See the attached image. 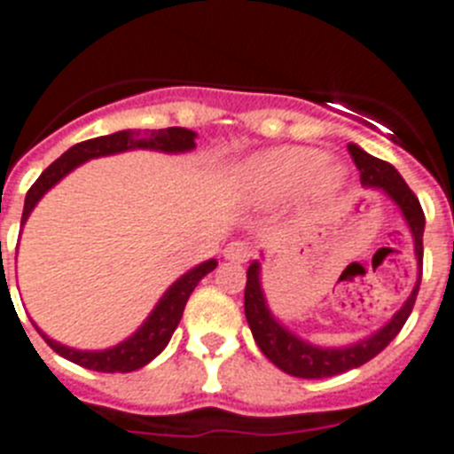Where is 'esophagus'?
Here are the masks:
<instances>
[{
    "label": "esophagus",
    "instance_id": "obj_1",
    "mask_svg": "<svg viewBox=\"0 0 454 454\" xmlns=\"http://www.w3.org/2000/svg\"><path fill=\"white\" fill-rule=\"evenodd\" d=\"M247 257H250V246L246 241H231L224 247V259H230V262L243 264V262H247Z\"/></svg>",
    "mask_w": 454,
    "mask_h": 454
}]
</instances>
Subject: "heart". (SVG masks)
<instances>
[{"label":"heart","mask_w":454,"mask_h":454,"mask_svg":"<svg viewBox=\"0 0 454 454\" xmlns=\"http://www.w3.org/2000/svg\"><path fill=\"white\" fill-rule=\"evenodd\" d=\"M348 172L312 146H275L254 156L243 172V188L257 204H275L298 190L315 204L333 200L347 185Z\"/></svg>","instance_id":"obj_1"}]
</instances>
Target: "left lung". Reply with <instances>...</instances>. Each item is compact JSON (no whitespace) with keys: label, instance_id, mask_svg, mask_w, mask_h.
I'll return each instance as SVG.
<instances>
[{"label":"left lung","instance_id":"1","mask_svg":"<svg viewBox=\"0 0 454 454\" xmlns=\"http://www.w3.org/2000/svg\"><path fill=\"white\" fill-rule=\"evenodd\" d=\"M351 158H354L356 168L360 172V184L367 188L383 190L390 200L400 207L409 230L413 236V247H416L418 266H422V231H425V213H422L420 201L413 195V190L404 184L400 172L386 160L370 156L365 151L356 145L347 146ZM418 289H420V278L418 285L413 286L411 296L406 298V303L395 312L393 319L377 331L370 338L360 340L356 344L338 348H324L315 344L305 342L292 331H286L280 321L270 315L269 305H266L264 292H262V282H259V262H253L247 269L246 282V319L250 324L253 338L262 354L280 367L282 372L292 374L298 379H326L342 374L347 370L365 365L383 348L388 347L395 340V335L402 331L409 315H411L413 305H416Z\"/></svg>","mask_w":454,"mask_h":454}]
</instances>
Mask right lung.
Here are the masks:
<instances>
[{"mask_svg": "<svg viewBox=\"0 0 454 454\" xmlns=\"http://www.w3.org/2000/svg\"><path fill=\"white\" fill-rule=\"evenodd\" d=\"M197 135L188 128H160V130H119V133L103 135V137L87 139L80 145L71 146L64 156L50 165L45 172L36 179V184L29 188L25 197V208H22V224L27 223L29 213L38 204L45 192L52 188L54 184H59L66 174L73 172L77 165H82L84 160L98 156H112V153H121V151L130 149H153L165 151V153H184V151L195 149ZM218 266L215 259H208L204 264L195 266L185 275H181L179 280L169 286L168 292L162 294L158 305L153 308L146 321L128 340L121 344H116L112 348H103V351H80V348L64 347V344L50 340L45 333H41V338L54 348L57 354L64 356L66 360L77 363V365L87 367V370L96 372H133L145 367L146 363L156 358L162 348L168 347L172 340V333L179 326L184 308L188 303L190 294L195 292V286L207 273H211Z\"/></svg>", "mask_w": 454, "mask_h": 454, "instance_id": "obj_1", "label": "right lung"}]
</instances>
